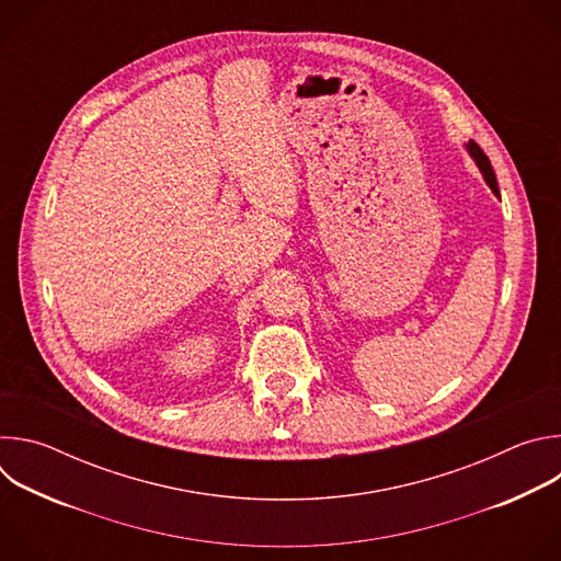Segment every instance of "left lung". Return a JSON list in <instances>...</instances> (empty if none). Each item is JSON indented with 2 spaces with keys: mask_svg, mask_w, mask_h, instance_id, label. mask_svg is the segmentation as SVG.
Here are the masks:
<instances>
[{
  "mask_svg": "<svg viewBox=\"0 0 561 561\" xmlns=\"http://www.w3.org/2000/svg\"><path fill=\"white\" fill-rule=\"evenodd\" d=\"M466 150H468V154L474 159V164H477V169L482 171V175H484V180H486V184L491 186V191L500 197V188H497V178H495V171H493V167H491V159L486 157V152L479 148L472 139L466 144Z\"/></svg>",
  "mask_w": 561,
  "mask_h": 561,
  "instance_id": "left-lung-1",
  "label": "left lung"
}]
</instances>
